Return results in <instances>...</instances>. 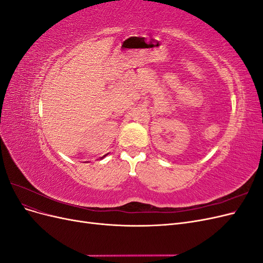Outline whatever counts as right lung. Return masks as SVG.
<instances>
[{"label": "right lung", "mask_w": 263, "mask_h": 263, "mask_svg": "<svg viewBox=\"0 0 263 263\" xmlns=\"http://www.w3.org/2000/svg\"><path fill=\"white\" fill-rule=\"evenodd\" d=\"M104 157H105V156H104Z\"/></svg>", "instance_id": "1"}]
</instances>
